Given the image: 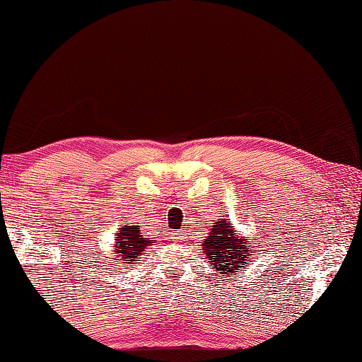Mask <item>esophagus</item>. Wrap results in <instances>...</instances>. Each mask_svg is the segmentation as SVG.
<instances>
[{"label":"esophagus","mask_w":362,"mask_h":362,"mask_svg":"<svg viewBox=\"0 0 362 362\" xmlns=\"http://www.w3.org/2000/svg\"><path fill=\"white\" fill-rule=\"evenodd\" d=\"M171 238L174 240V242H183V240H185V232L175 230L171 233Z\"/></svg>","instance_id":"34e87169"}]
</instances>
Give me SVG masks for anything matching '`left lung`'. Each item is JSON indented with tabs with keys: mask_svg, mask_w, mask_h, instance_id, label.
Returning <instances> with one entry per match:
<instances>
[{
	"mask_svg": "<svg viewBox=\"0 0 362 362\" xmlns=\"http://www.w3.org/2000/svg\"><path fill=\"white\" fill-rule=\"evenodd\" d=\"M204 256L214 265V270L223 276H229L233 272H243L246 262L252 256L247 238L238 237L229 219H215L209 237L202 242Z\"/></svg>",
	"mask_w": 362,
	"mask_h": 362,
	"instance_id": "obj_1",
	"label": "left lung"
}]
</instances>
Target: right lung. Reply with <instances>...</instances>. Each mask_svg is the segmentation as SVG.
<instances>
[{
	"mask_svg": "<svg viewBox=\"0 0 362 362\" xmlns=\"http://www.w3.org/2000/svg\"><path fill=\"white\" fill-rule=\"evenodd\" d=\"M151 243L152 240H147L144 235H141L139 226L122 224V228L116 233L115 254L120 257L116 260H124L122 264H136L138 256H141Z\"/></svg>",
	"mask_w": 362,
	"mask_h": 362,
	"instance_id": "right-lung-1",
	"label": "right lung"
}]
</instances>
